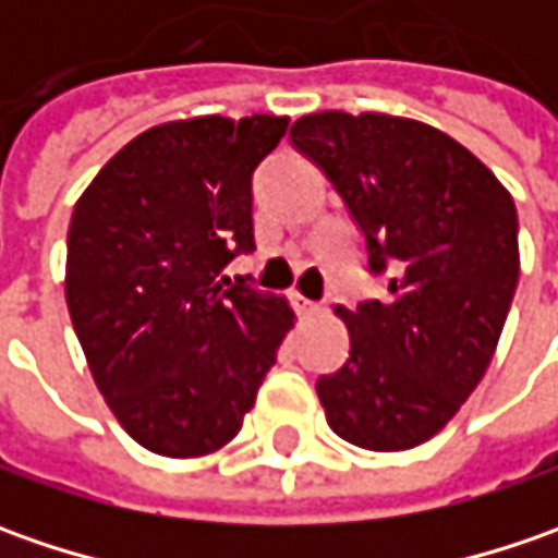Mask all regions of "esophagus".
<instances>
[{
    "label": "esophagus",
    "instance_id": "obj_1",
    "mask_svg": "<svg viewBox=\"0 0 558 558\" xmlns=\"http://www.w3.org/2000/svg\"><path fill=\"white\" fill-rule=\"evenodd\" d=\"M294 307H298V313H301V316H316V313L323 311L316 301H307V298H301V294H294Z\"/></svg>",
    "mask_w": 558,
    "mask_h": 558
}]
</instances>
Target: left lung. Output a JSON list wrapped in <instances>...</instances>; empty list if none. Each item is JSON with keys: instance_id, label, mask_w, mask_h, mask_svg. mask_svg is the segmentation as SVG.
<instances>
[{"instance_id": "1", "label": "left lung", "mask_w": 558, "mask_h": 558, "mask_svg": "<svg viewBox=\"0 0 558 558\" xmlns=\"http://www.w3.org/2000/svg\"><path fill=\"white\" fill-rule=\"evenodd\" d=\"M291 145L348 204L366 269L388 294L338 307L351 351L316 378L338 438L410 450L475 391L519 286L512 195L469 148L428 123L319 111L291 123Z\"/></svg>"}]
</instances>
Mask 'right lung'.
<instances>
[{
    "instance_id": "1",
    "label": "right lung",
    "mask_w": 558,
    "mask_h": 558,
    "mask_svg": "<svg viewBox=\"0 0 558 558\" xmlns=\"http://www.w3.org/2000/svg\"><path fill=\"white\" fill-rule=\"evenodd\" d=\"M289 118H192L123 145L80 195L64 298L98 391L145 450L239 435L294 313L226 264L254 251L251 180Z\"/></svg>"
}]
</instances>
